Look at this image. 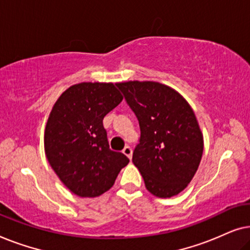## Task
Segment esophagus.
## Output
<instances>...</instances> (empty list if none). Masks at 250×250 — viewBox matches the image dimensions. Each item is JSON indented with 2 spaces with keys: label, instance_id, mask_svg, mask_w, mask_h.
<instances>
[{
  "label": "esophagus",
  "instance_id": "esophagus-1",
  "mask_svg": "<svg viewBox=\"0 0 250 250\" xmlns=\"http://www.w3.org/2000/svg\"><path fill=\"white\" fill-rule=\"evenodd\" d=\"M123 153H124V155H126L128 157L129 159L132 158V148L129 146H126L124 149H123Z\"/></svg>",
  "mask_w": 250,
  "mask_h": 250
}]
</instances>
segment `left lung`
Instances as JSON below:
<instances>
[{
  "instance_id": "left-lung-1",
  "label": "left lung",
  "mask_w": 250,
  "mask_h": 250,
  "mask_svg": "<svg viewBox=\"0 0 250 250\" xmlns=\"http://www.w3.org/2000/svg\"><path fill=\"white\" fill-rule=\"evenodd\" d=\"M140 125L132 162L149 192L169 198L186 189L204 151L197 118L182 95L157 82L119 83Z\"/></svg>"
}]
</instances>
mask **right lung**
Listing matches in <instances>:
<instances>
[{
  "label": "right lung",
  "instance_id": "right-lung-1",
  "mask_svg": "<svg viewBox=\"0 0 250 250\" xmlns=\"http://www.w3.org/2000/svg\"><path fill=\"white\" fill-rule=\"evenodd\" d=\"M123 100L118 84L80 83L54 104L44 135L46 158L71 192L98 197L129 159L109 146L104 117Z\"/></svg>",
  "mask_w": 250,
  "mask_h": 250
}]
</instances>
